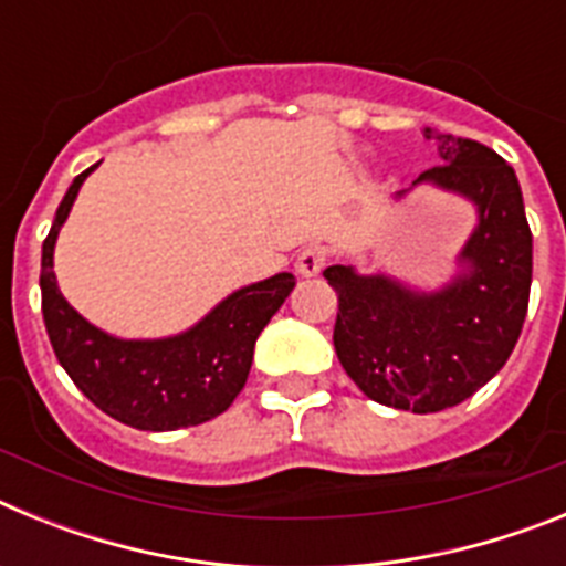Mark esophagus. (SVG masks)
Listing matches in <instances>:
<instances>
[{
    "label": "esophagus",
    "mask_w": 566,
    "mask_h": 566,
    "mask_svg": "<svg viewBox=\"0 0 566 566\" xmlns=\"http://www.w3.org/2000/svg\"><path fill=\"white\" fill-rule=\"evenodd\" d=\"M323 266H326V249L323 247H306L297 254V263H294L300 277H317Z\"/></svg>",
    "instance_id": "esophagus-1"
}]
</instances>
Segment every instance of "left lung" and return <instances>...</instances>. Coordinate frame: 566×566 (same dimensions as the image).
<instances>
[{"mask_svg":"<svg viewBox=\"0 0 566 566\" xmlns=\"http://www.w3.org/2000/svg\"><path fill=\"white\" fill-rule=\"evenodd\" d=\"M437 138L442 167L408 189L437 187L473 203L476 227L457 254L459 272L424 292L385 272L328 266L339 294L334 352L368 399L397 411L437 413L464 402L502 371L516 348L533 280V234L522 187L502 155L470 138Z\"/></svg>","mask_w":566,"mask_h":566,"instance_id":"1","label":"left lung"}]
</instances>
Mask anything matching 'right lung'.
Instances as JSON below:
<instances>
[{
  "label": "right lung",
  "instance_id": "right-lung-1",
  "mask_svg": "<svg viewBox=\"0 0 566 566\" xmlns=\"http://www.w3.org/2000/svg\"><path fill=\"white\" fill-rule=\"evenodd\" d=\"M98 164L73 178L42 243V314L50 345L78 391L107 417L138 431H178L214 419L234 402L254 343L286 303L294 274L280 272L223 297L207 317L172 337L124 339L102 332L59 292L53 249L78 189Z\"/></svg>",
  "mask_w": 566,
  "mask_h": 566
}]
</instances>
